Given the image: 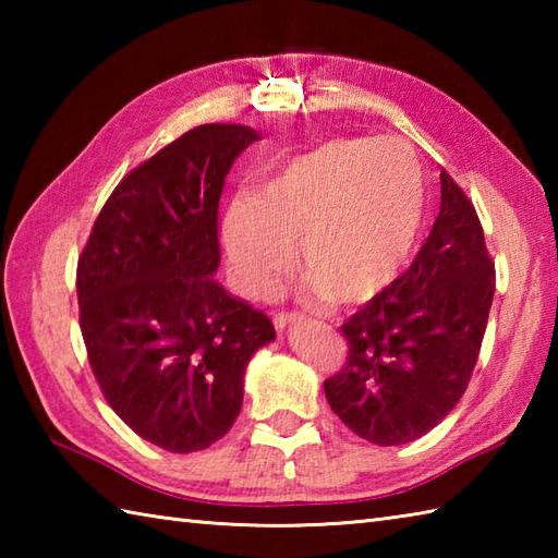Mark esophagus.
Listing matches in <instances>:
<instances>
[{
	"mask_svg": "<svg viewBox=\"0 0 558 558\" xmlns=\"http://www.w3.org/2000/svg\"><path fill=\"white\" fill-rule=\"evenodd\" d=\"M300 314L298 312H276L272 314V324H276V328L278 330H282L286 326H290V324H294V322H300Z\"/></svg>",
	"mask_w": 558,
	"mask_h": 558,
	"instance_id": "esophagus-1",
	"label": "esophagus"
}]
</instances>
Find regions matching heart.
<instances>
[{
	"mask_svg": "<svg viewBox=\"0 0 558 558\" xmlns=\"http://www.w3.org/2000/svg\"><path fill=\"white\" fill-rule=\"evenodd\" d=\"M426 222L422 165L398 138H328L278 160L225 210L222 248L244 294L268 300L298 260L316 298L362 302L410 266Z\"/></svg>",
	"mask_w": 558,
	"mask_h": 558,
	"instance_id": "heart-1",
	"label": "heart"
}]
</instances>
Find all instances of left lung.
<instances>
[{"label": "left lung", "instance_id": "8db88e82", "mask_svg": "<svg viewBox=\"0 0 558 558\" xmlns=\"http://www.w3.org/2000/svg\"><path fill=\"white\" fill-rule=\"evenodd\" d=\"M475 206L441 172V210L412 266L348 324V362L324 381L330 410L376 446L424 436L468 388L494 300Z\"/></svg>", "mask_w": 558, "mask_h": 558}]
</instances>
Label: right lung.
I'll list each match as a JSON object with an SVG mask.
<instances>
[{"label": "right lung", "instance_id": "add662e5", "mask_svg": "<svg viewBox=\"0 0 558 558\" xmlns=\"http://www.w3.org/2000/svg\"><path fill=\"white\" fill-rule=\"evenodd\" d=\"M258 138L242 124L182 134L117 184L78 256L81 333L102 396L172 453L230 432L246 364L276 340L264 312L213 278L225 177Z\"/></svg>", "mask_w": 558, "mask_h": 558}]
</instances>
